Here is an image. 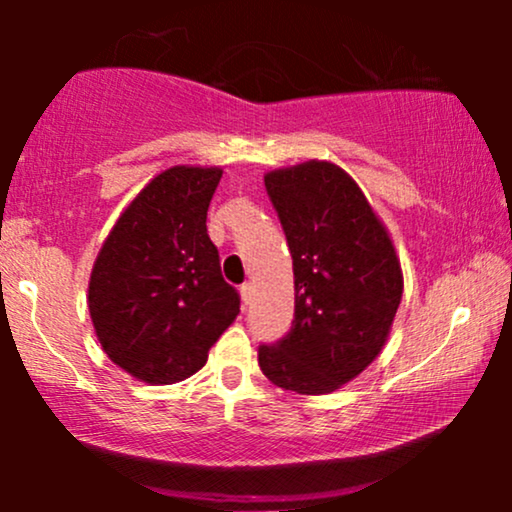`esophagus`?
I'll list each match as a JSON object with an SVG mask.
<instances>
[{"label":"esophagus","mask_w":512,"mask_h":512,"mask_svg":"<svg viewBox=\"0 0 512 512\" xmlns=\"http://www.w3.org/2000/svg\"><path fill=\"white\" fill-rule=\"evenodd\" d=\"M240 293H242L244 305H249L251 298H254V286H251V284H242V286H240Z\"/></svg>","instance_id":"34e87169"}]
</instances>
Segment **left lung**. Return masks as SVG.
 <instances>
[{"label":"left lung","instance_id":"obj_1","mask_svg":"<svg viewBox=\"0 0 512 512\" xmlns=\"http://www.w3.org/2000/svg\"><path fill=\"white\" fill-rule=\"evenodd\" d=\"M293 258L291 331L258 347L277 387L331 394L382 352L403 296V272L356 181L326 160L265 174Z\"/></svg>","mask_w":512,"mask_h":512}]
</instances>
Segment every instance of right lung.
Masks as SVG:
<instances>
[{
    "label": "right lung",
    "mask_w": 512,
    "mask_h": 512,
    "mask_svg": "<svg viewBox=\"0 0 512 512\" xmlns=\"http://www.w3.org/2000/svg\"><path fill=\"white\" fill-rule=\"evenodd\" d=\"M221 167L177 165L142 188L90 272L88 310L111 361L137 380L172 384L205 366L240 314L221 275L207 209Z\"/></svg>",
    "instance_id": "obj_1"
}]
</instances>
